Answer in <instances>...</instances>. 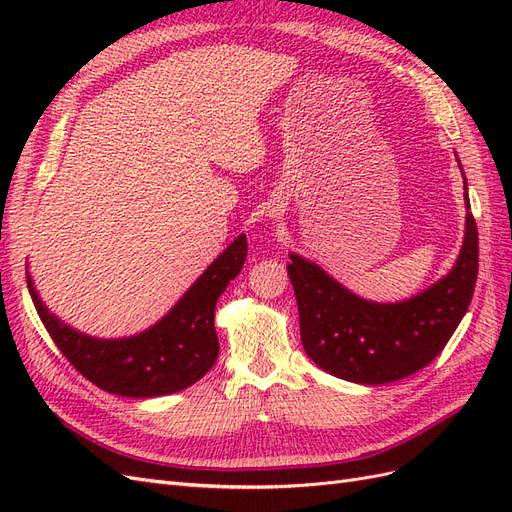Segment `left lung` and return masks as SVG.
Instances as JSON below:
<instances>
[{
	"label": "left lung",
	"instance_id": "left-lung-1",
	"mask_svg": "<svg viewBox=\"0 0 512 512\" xmlns=\"http://www.w3.org/2000/svg\"><path fill=\"white\" fill-rule=\"evenodd\" d=\"M466 209V237L453 271L401 303L365 301L314 262L290 254L288 275L309 359L329 374L359 384L408 378L436 359L466 316L476 286L478 230L468 185Z\"/></svg>",
	"mask_w": 512,
	"mask_h": 512
}]
</instances>
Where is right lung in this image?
I'll use <instances>...</instances> for the list:
<instances>
[{
	"mask_svg": "<svg viewBox=\"0 0 512 512\" xmlns=\"http://www.w3.org/2000/svg\"><path fill=\"white\" fill-rule=\"evenodd\" d=\"M247 256L245 237H237L215 258L177 305L151 329L123 339H96L74 331L49 314L27 273L36 312L61 354L81 376L102 391L123 397H160L188 389L218 359L215 303Z\"/></svg>",
	"mask_w": 512,
	"mask_h": 512,
	"instance_id": "obj_1",
	"label": "right lung"
}]
</instances>
